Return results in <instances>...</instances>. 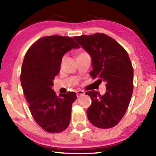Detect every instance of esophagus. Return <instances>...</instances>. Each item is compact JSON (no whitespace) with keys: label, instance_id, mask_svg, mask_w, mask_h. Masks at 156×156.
I'll return each mask as SVG.
<instances>
[{"label":"esophagus","instance_id":"esophagus-1","mask_svg":"<svg viewBox=\"0 0 156 156\" xmlns=\"http://www.w3.org/2000/svg\"><path fill=\"white\" fill-rule=\"evenodd\" d=\"M76 95H77V97H80L82 96H84V91L83 90H78L76 91Z\"/></svg>","mask_w":156,"mask_h":156}]
</instances>
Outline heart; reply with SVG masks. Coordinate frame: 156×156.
Masks as SVG:
<instances>
[{
  "instance_id": "heart-1",
  "label": "heart",
  "mask_w": 156,
  "mask_h": 156,
  "mask_svg": "<svg viewBox=\"0 0 156 156\" xmlns=\"http://www.w3.org/2000/svg\"><path fill=\"white\" fill-rule=\"evenodd\" d=\"M87 54V53H85V52H80V54H79V55H82V54ZM79 55H78V56H79Z\"/></svg>"
}]
</instances>
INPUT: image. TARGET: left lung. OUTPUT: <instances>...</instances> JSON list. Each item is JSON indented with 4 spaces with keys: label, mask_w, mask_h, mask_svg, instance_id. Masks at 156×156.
Returning <instances> with one entry per match:
<instances>
[{
    "label": "left lung",
    "mask_w": 156,
    "mask_h": 156,
    "mask_svg": "<svg viewBox=\"0 0 156 156\" xmlns=\"http://www.w3.org/2000/svg\"><path fill=\"white\" fill-rule=\"evenodd\" d=\"M75 40L90 55L93 79L106 83V93L86 92L92 102L87 110L92 125L101 129L115 126L127 110L133 89V69L126 50L105 34L75 36Z\"/></svg>",
    "instance_id": "8db88e82"
}]
</instances>
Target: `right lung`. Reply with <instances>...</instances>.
I'll return each instance as SVG.
<instances>
[{
    "mask_svg": "<svg viewBox=\"0 0 156 156\" xmlns=\"http://www.w3.org/2000/svg\"><path fill=\"white\" fill-rule=\"evenodd\" d=\"M79 47L71 37L44 36L35 42L25 56L20 73L23 93L34 119L49 133H60L70 123L76 93L58 96L51 87L64 54Z\"/></svg>",
    "mask_w": 156,
    "mask_h": 156,
    "instance_id": "1",
    "label": "right lung"
}]
</instances>
